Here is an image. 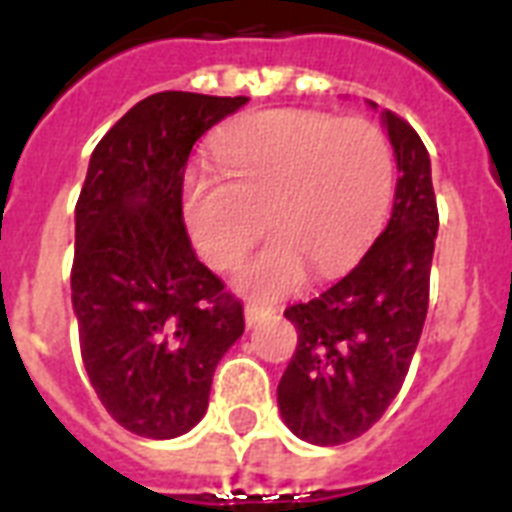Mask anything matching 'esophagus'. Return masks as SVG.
Wrapping results in <instances>:
<instances>
[{
	"instance_id": "34e87169",
	"label": "esophagus",
	"mask_w": 512,
	"mask_h": 512,
	"mask_svg": "<svg viewBox=\"0 0 512 512\" xmlns=\"http://www.w3.org/2000/svg\"><path fill=\"white\" fill-rule=\"evenodd\" d=\"M271 311H273L271 305L247 303V305H244V319H247V324H255V321H260L265 313H271Z\"/></svg>"
}]
</instances>
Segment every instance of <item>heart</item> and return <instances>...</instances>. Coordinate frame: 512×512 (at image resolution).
I'll list each match as a JSON object with an SVG mask.
<instances>
[{"label": "heart", "instance_id": "b5f03b06", "mask_svg": "<svg viewBox=\"0 0 512 512\" xmlns=\"http://www.w3.org/2000/svg\"><path fill=\"white\" fill-rule=\"evenodd\" d=\"M223 175L193 170L183 217L212 268H231L263 228L273 233L241 271L265 295L289 292L308 263L337 271L372 241L393 193V148L366 119L276 108L233 124L215 140Z\"/></svg>", "mask_w": 512, "mask_h": 512}]
</instances>
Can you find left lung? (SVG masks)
I'll return each mask as SVG.
<instances>
[{
	"instance_id": "1",
	"label": "left lung",
	"mask_w": 512,
	"mask_h": 512,
	"mask_svg": "<svg viewBox=\"0 0 512 512\" xmlns=\"http://www.w3.org/2000/svg\"><path fill=\"white\" fill-rule=\"evenodd\" d=\"M382 122L398 162L385 231L353 271L284 311L297 329V348L281 374L279 409L308 444H348L380 420L404 385L428 316L438 231L428 148L388 108Z\"/></svg>"
}]
</instances>
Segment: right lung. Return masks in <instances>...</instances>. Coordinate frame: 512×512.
Segmentation results:
<instances>
[{"mask_svg": "<svg viewBox=\"0 0 512 512\" xmlns=\"http://www.w3.org/2000/svg\"><path fill=\"white\" fill-rule=\"evenodd\" d=\"M244 103L156 92L92 151L71 300L92 388L135 436L188 433L207 412L217 361L244 332L241 300L196 260L183 223L193 143Z\"/></svg>", "mask_w": 512, "mask_h": 512, "instance_id": "1", "label": "right lung"}]
</instances>
